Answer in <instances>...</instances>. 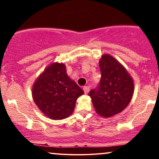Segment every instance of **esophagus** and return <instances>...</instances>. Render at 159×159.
Wrapping results in <instances>:
<instances>
[{
  "label": "esophagus",
  "mask_w": 159,
  "mask_h": 159,
  "mask_svg": "<svg viewBox=\"0 0 159 159\" xmlns=\"http://www.w3.org/2000/svg\"><path fill=\"white\" fill-rule=\"evenodd\" d=\"M83 90L84 91V93L87 94L89 93V91H90V87H89L88 86H84V87H83Z\"/></svg>",
  "instance_id": "1"
}]
</instances>
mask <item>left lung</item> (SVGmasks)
Returning a JSON list of instances; mask_svg holds the SVG:
<instances>
[{
	"label": "left lung",
	"mask_w": 159,
	"mask_h": 159,
	"mask_svg": "<svg viewBox=\"0 0 159 159\" xmlns=\"http://www.w3.org/2000/svg\"><path fill=\"white\" fill-rule=\"evenodd\" d=\"M98 64L102 74L100 83L90 91L89 96L96 113L103 117H111L122 112L130 102L134 82L126 69L112 56L104 54Z\"/></svg>",
	"instance_id": "8db88e82"
}]
</instances>
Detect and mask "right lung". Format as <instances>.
Listing matches in <instances>:
<instances>
[{"instance_id": "obj_1", "label": "right lung", "mask_w": 159, "mask_h": 159, "mask_svg": "<svg viewBox=\"0 0 159 159\" xmlns=\"http://www.w3.org/2000/svg\"><path fill=\"white\" fill-rule=\"evenodd\" d=\"M84 91L67 75L63 63L48 66L33 85L34 102L45 116L52 120L68 117L73 112L77 98Z\"/></svg>"}]
</instances>
